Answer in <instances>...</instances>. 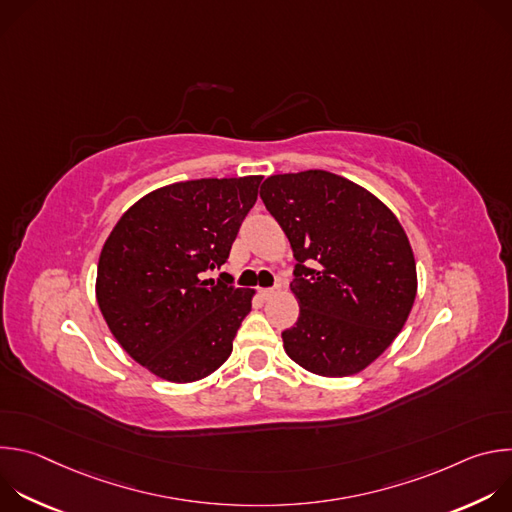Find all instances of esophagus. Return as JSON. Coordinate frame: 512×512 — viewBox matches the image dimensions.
<instances>
[{
  "mask_svg": "<svg viewBox=\"0 0 512 512\" xmlns=\"http://www.w3.org/2000/svg\"><path fill=\"white\" fill-rule=\"evenodd\" d=\"M275 294H277V287H265V289H261L263 300H269V298H273Z\"/></svg>",
  "mask_w": 512,
  "mask_h": 512,
  "instance_id": "34e87169",
  "label": "esophagus"
}]
</instances>
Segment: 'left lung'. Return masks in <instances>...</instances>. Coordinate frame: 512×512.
<instances>
[{
    "instance_id": "left-lung-1",
    "label": "left lung",
    "mask_w": 512,
    "mask_h": 512,
    "mask_svg": "<svg viewBox=\"0 0 512 512\" xmlns=\"http://www.w3.org/2000/svg\"><path fill=\"white\" fill-rule=\"evenodd\" d=\"M259 194L298 261L289 287L300 316L281 332L285 352L322 377L367 369L401 332L417 294L397 216L369 190L324 170L269 176Z\"/></svg>"
}]
</instances>
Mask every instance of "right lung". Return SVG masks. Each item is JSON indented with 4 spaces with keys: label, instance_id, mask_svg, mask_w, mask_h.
<instances>
[{
    "label": "right lung",
    "instance_id": "obj_1",
    "mask_svg": "<svg viewBox=\"0 0 512 512\" xmlns=\"http://www.w3.org/2000/svg\"><path fill=\"white\" fill-rule=\"evenodd\" d=\"M261 180L164 186L137 200L105 241L97 304L123 350L156 377L192 383L231 356L253 289L206 273L227 263Z\"/></svg>",
    "mask_w": 512,
    "mask_h": 512
}]
</instances>
